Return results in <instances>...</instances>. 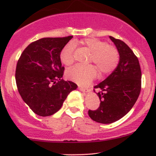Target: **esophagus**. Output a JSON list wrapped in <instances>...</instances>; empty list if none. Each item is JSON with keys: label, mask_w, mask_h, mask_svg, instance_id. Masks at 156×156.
I'll return each instance as SVG.
<instances>
[{"label": "esophagus", "mask_w": 156, "mask_h": 156, "mask_svg": "<svg viewBox=\"0 0 156 156\" xmlns=\"http://www.w3.org/2000/svg\"><path fill=\"white\" fill-rule=\"evenodd\" d=\"M78 89H79V90L81 91V92H90V89H87V88H84V87H78Z\"/></svg>", "instance_id": "34e87169"}]
</instances>
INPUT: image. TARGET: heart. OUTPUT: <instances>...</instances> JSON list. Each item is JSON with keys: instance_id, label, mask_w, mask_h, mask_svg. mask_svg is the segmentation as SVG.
<instances>
[{"instance_id": "heart-1", "label": "heart", "mask_w": 156, "mask_h": 156, "mask_svg": "<svg viewBox=\"0 0 156 156\" xmlns=\"http://www.w3.org/2000/svg\"><path fill=\"white\" fill-rule=\"evenodd\" d=\"M74 44H80L91 53L89 62H94L101 74H108L117 67L119 60L117 50L114 46L95 38H87L66 44L60 53V60L64 65L69 66L74 62ZM69 79L80 85H87L97 76V70L92 65L77 64L66 72Z\"/></svg>"}]
</instances>
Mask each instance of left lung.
<instances>
[{"mask_svg": "<svg viewBox=\"0 0 156 156\" xmlns=\"http://www.w3.org/2000/svg\"><path fill=\"white\" fill-rule=\"evenodd\" d=\"M109 38L119 52V64L110 76L94 87L101 90L97 93L101 104L97 110L88 112L91 119L103 124L114 122L128 114L139 98L141 86L137 57L123 41Z\"/></svg>", "mask_w": 156, "mask_h": 156, "instance_id": "8db88e82", "label": "left lung"}]
</instances>
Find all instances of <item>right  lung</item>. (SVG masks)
Wrapping results in <instances>:
<instances>
[{
	"label": "right lung",
	"instance_id": "add662e5",
	"mask_svg": "<svg viewBox=\"0 0 156 156\" xmlns=\"http://www.w3.org/2000/svg\"><path fill=\"white\" fill-rule=\"evenodd\" d=\"M73 36L47 37L32 42L20 57L15 79L23 101L37 115L48 117L62 108L78 86L62 79L64 67L60 53Z\"/></svg>",
	"mask_w": 156,
	"mask_h": 156
}]
</instances>
